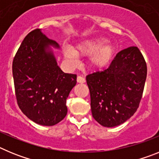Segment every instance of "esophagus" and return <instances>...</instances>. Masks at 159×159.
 Here are the masks:
<instances>
[{"label":"esophagus","mask_w":159,"mask_h":159,"mask_svg":"<svg viewBox=\"0 0 159 159\" xmlns=\"http://www.w3.org/2000/svg\"><path fill=\"white\" fill-rule=\"evenodd\" d=\"M77 82L79 83V84H84V83H85V79L84 78V77L82 76H77Z\"/></svg>","instance_id":"1"}]
</instances>
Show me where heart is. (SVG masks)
Here are the masks:
<instances>
[{
    "mask_svg": "<svg viewBox=\"0 0 159 159\" xmlns=\"http://www.w3.org/2000/svg\"><path fill=\"white\" fill-rule=\"evenodd\" d=\"M116 53V47L105 37H93L77 43L74 49L69 46L63 47L66 60L75 64L78 57L90 56L89 64L92 68L102 69L111 64Z\"/></svg>",
    "mask_w": 159,
    "mask_h": 159,
    "instance_id": "heart-1",
    "label": "heart"
}]
</instances>
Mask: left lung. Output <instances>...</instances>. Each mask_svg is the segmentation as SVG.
Returning <instances> with one entry per match:
<instances>
[{
  "instance_id": "left-lung-1",
  "label": "left lung",
  "mask_w": 159,
  "mask_h": 159,
  "mask_svg": "<svg viewBox=\"0 0 159 159\" xmlns=\"http://www.w3.org/2000/svg\"><path fill=\"white\" fill-rule=\"evenodd\" d=\"M147 74L141 52L130 47L118 52L108 68L87 75L94 119L106 127L130 119L139 107Z\"/></svg>"
}]
</instances>
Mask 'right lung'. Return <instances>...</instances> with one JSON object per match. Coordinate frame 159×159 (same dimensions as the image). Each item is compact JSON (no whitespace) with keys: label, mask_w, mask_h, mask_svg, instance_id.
<instances>
[{"label":"right lung","mask_w":159,"mask_h":159,"mask_svg":"<svg viewBox=\"0 0 159 159\" xmlns=\"http://www.w3.org/2000/svg\"><path fill=\"white\" fill-rule=\"evenodd\" d=\"M52 48L60 46L35 29L25 36L12 62L18 106L29 119L43 126H54L64 119L66 99L76 84V75L60 69Z\"/></svg>","instance_id":"add662e5"}]
</instances>
